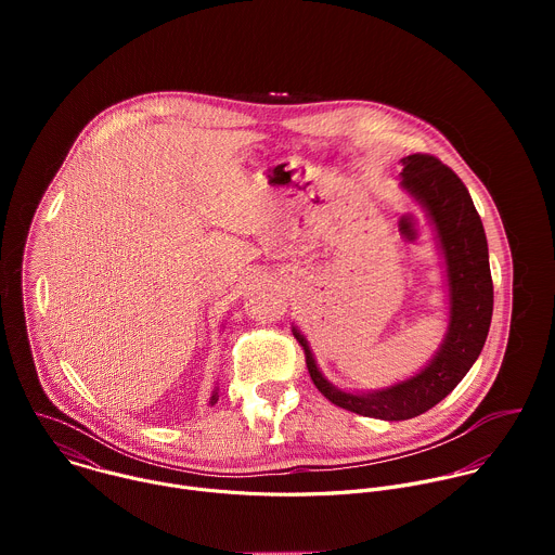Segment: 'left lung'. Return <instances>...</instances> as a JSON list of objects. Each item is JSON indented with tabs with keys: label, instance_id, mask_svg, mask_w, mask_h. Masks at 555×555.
Wrapping results in <instances>:
<instances>
[{
	"label": "left lung",
	"instance_id": "8db88e82",
	"mask_svg": "<svg viewBox=\"0 0 555 555\" xmlns=\"http://www.w3.org/2000/svg\"><path fill=\"white\" fill-rule=\"evenodd\" d=\"M402 189L424 208L435 228L448 287V330L430 362L409 379L375 390H345L315 364L307 338L292 327L305 351L307 371L325 398L351 413L384 422L413 420L465 377L477 362L492 323L494 287L481 217L459 176L433 155L402 157Z\"/></svg>",
	"mask_w": 555,
	"mask_h": 555
}]
</instances>
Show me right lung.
I'll return each mask as SVG.
<instances>
[{
    "mask_svg": "<svg viewBox=\"0 0 555 555\" xmlns=\"http://www.w3.org/2000/svg\"><path fill=\"white\" fill-rule=\"evenodd\" d=\"M217 390H219V388L215 386V390H212V395H210V406H212V404H217V400H219V395H217Z\"/></svg>",
    "mask_w": 555,
    "mask_h": 555,
    "instance_id": "obj_1",
    "label": "right lung"
}]
</instances>
